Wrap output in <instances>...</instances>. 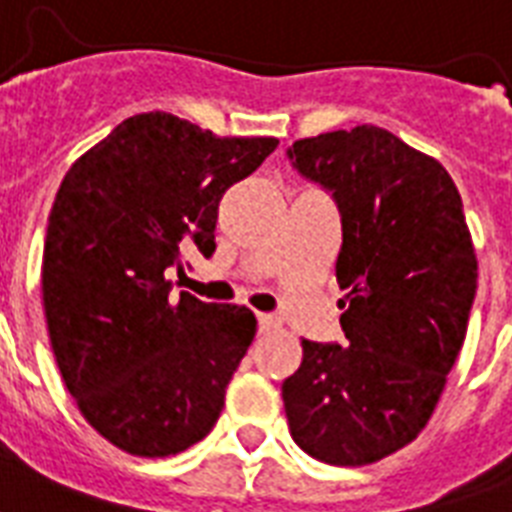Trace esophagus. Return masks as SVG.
Masks as SVG:
<instances>
[{
  "label": "esophagus",
  "mask_w": 512,
  "mask_h": 512,
  "mask_svg": "<svg viewBox=\"0 0 512 512\" xmlns=\"http://www.w3.org/2000/svg\"><path fill=\"white\" fill-rule=\"evenodd\" d=\"M257 327H260V335H268V332L281 327V321L276 316H271V313H260L257 316Z\"/></svg>",
  "instance_id": "1"
}]
</instances>
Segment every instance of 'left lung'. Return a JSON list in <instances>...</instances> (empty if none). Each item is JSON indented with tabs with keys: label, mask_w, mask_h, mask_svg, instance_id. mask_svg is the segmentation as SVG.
<instances>
[{
	"label": "left lung",
	"mask_w": 512,
	"mask_h": 512,
	"mask_svg": "<svg viewBox=\"0 0 512 512\" xmlns=\"http://www.w3.org/2000/svg\"><path fill=\"white\" fill-rule=\"evenodd\" d=\"M289 159L332 191L345 345L303 340L281 385L295 444L358 468L420 436L468 332L478 260L449 172L393 132L361 124L295 140Z\"/></svg>",
	"instance_id": "8db88e82"
}]
</instances>
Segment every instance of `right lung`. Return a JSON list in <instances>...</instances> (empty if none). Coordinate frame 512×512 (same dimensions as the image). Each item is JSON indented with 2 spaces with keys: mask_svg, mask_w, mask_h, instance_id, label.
Instances as JSON below:
<instances>
[{
  "mask_svg": "<svg viewBox=\"0 0 512 512\" xmlns=\"http://www.w3.org/2000/svg\"><path fill=\"white\" fill-rule=\"evenodd\" d=\"M276 146L151 111L63 177L42 255L47 335L82 417L116 449L170 457L215 428L257 319L188 292L170 300L167 271L193 247L215 252L223 193Z\"/></svg>",
  "mask_w": 512,
  "mask_h": 512,
  "instance_id": "1",
  "label": "right lung"
}]
</instances>
